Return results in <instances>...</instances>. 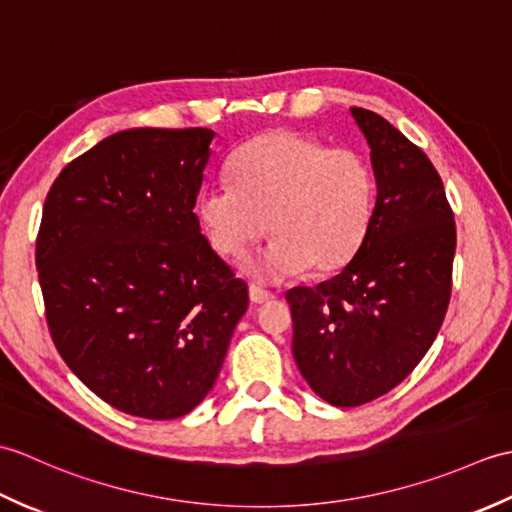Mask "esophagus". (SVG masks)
Segmentation results:
<instances>
[{"mask_svg": "<svg viewBox=\"0 0 512 512\" xmlns=\"http://www.w3.org/2000/svg\"><path fill=\"white\" fill-rule=\"evenodd\" d=\"M248 297H250V301H253V303H268V301L275 299L273 292H268V290L259 288V286H250L248 288Z\"/></svg>", "mask_w": 512, "mask_h": 512, "instance_id": "1", "label": "esophagus"}]
</instances>
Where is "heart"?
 I'll list each match as a JSON object with an SVG mask.
<instances>
[{"label": "heart", "instance_id": "b5f03b06", "mask_svg": "<svg viewBox=\"0 0 512 512\" xmlns=\"http://www.w3.org/2000/svg\"><path fill=\"white\" fill-rule=\"evenodd\" d=\"M231 178L200 193L198 217L224 257L244 255L270 231L273 242L248 266L262 279L339 270L374 220L372 165L354 149H330L290 129L248 140L231 160Z\"/></svg>", "mask_w": 512, "mask_h": 512}]
</instances>
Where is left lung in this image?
Listing matches in <instances>:
<instances>
[{"label": "left lung", "instance_id": "obj_1", "mask_svg": "<svg viewBox=\"0 0 512 512\" xmlns=\"http://www.w3.org/2000/svg\"><path fill=\"white\" fill-rule=\"evenodd\" d=\"M376 176L363 246L341 273L292 288V354L334 407H358L405 380L436 341L451 297L453 211L424 151L363 107H350Z\"/></svg>", "mask_w": 512, "mask_h": 512}]
</instances>
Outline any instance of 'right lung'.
I'll list each match as a JSON object with an SVG mask.
<instances>
[{
	"instance_id": "obj_1",
	"label": "right lung",
	"mask_w": 512,
	"mask_h": 512,
	"mask_svg": "<svg viewBox=\"0 0 512 512\" xmlns=\"http://www.w3.org/2000/svg\"><path fill=\"white\" fill-rule=\"evenodd\" d=\"M213 129H125L43 204L37 270L61 358L118 411L182 418L220 374L248 288L202 235Z\"/></svg>"
}]
</instances>
